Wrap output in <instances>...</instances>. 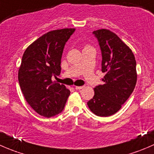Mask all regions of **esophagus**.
<instances>
[{
    "instance_id": "1",
    "label": "esophagus",
    "mask_w": 154,
    "mask_h": 154,
    "mask_svg": "<svg viewBox=\"0 0 154 154\" xmlns=\"http://www.w3.org/2000/svg\"><path fill=\"white\" fill-rule=\"evenodd\" d=\"M83 88V86H75L74 87V88H75L76 90H80V89H82Z\"/></svg>"
}]
</instances>
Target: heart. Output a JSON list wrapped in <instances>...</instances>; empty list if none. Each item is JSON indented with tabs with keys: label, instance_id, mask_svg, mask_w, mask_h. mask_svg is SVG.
<instances>
[{
	"label": "heart",
	"instance_id": "obj_1",
	"mask_svg": "<svg viewBox=\"0 0 154 154\" xmlns=\"http://www.w3.org/2000/svg\"><path fill=\"white\" fill-rule=\"evenodd\" d=\"M86 47H88V46H86Z\"/></svg>",
	"mask_w": 154,
	"mask_h": 154
}]
</instances>
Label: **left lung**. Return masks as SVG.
<instances>
[{
    "instance_id": "left-lung-1",
    "label": "left lung",
    "mask_w": 154,
    "mask_h": 154,
    "mask_svg": "<svg viewBox=\"0 0 154 154\" xmlns=\"http://www.w3.org/2000/svg\"><path fill=\"white\" fill-rule=\"evenodd\" d=\"M97 37L102 53V85L94 88V95L87 103L96 116L107 117L117 112L134 90L137 81L136 62L131 49L109 29H100Z\"/></svg>"
}]
</instances>
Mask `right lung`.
I'll use <instances>...</instances> for the list:
<instances>
[{
  "label": "right lung",
  "mask_w": 154,
  "mask_h": 154,
  "mask_svg": "<svg viewBox=\"0 0 154 154\" xmlns=\"http://www.w3.org/2000/svg\"><path fill=\"white\" fill-rule=\"evenodd\" d=\"M74 28L54 29L30 44L23 54L18 82L27 103L40 116L52 117L64 109L70 91L51 77L60 75L63 48Z\"/></svg>",
  "instance_id": "add662e5"
}]
</instances>
